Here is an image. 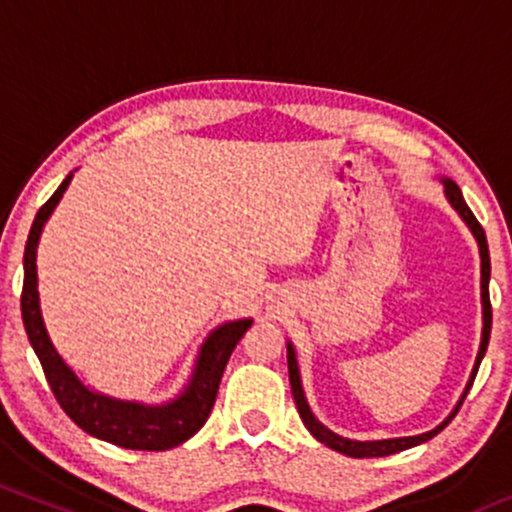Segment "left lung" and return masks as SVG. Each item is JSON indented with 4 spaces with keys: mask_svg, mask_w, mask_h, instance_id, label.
<instances>
[{
    "mask_svg": "<svg viewBox=\"0 0 512 512\" xmlns=\"http://www.w3.org/2000/svg\"><path fill=\"white\" fill-rule=\"evenodd\" d=\"M445 187V199L450 202V207L460 214V219L467 223V228L472 231L474 240H477L479 245V257H481V322H484V327H481V344H479V351H477V361H474V368L472 373H469V380L467 385H464V392L457 399L455 409L450 411L448 416H445L443 421L436 428H431V431L426 433H419V436H404V438H385V440H351V438H344L339 436V433H334L327 428L325 424H320V421L315 419V414L310 411V404L308 399H305V392H303V383H301V370H298V358H296V349H293L291 342H286V358H289V380H291V392H293V399H296V409L298 414H301L305 428H308L313 436L320 440L322 445H327V448L342 452V455H349V457H385V455H395L399 450H409L414 448V445H421L426 443V440H431L433 436H438L440 431H443L445 426L450 424L452 419H455V414L460 411L464 397H467L469 387H472L474 378H477V370H479V363L481 358L486 354V346H489V337H491V301H489V279H491V260H489V243H486V233L484 228H481V223L474 219L472 209L467 207V202H464L460 187L455 185L450 178H440Z\"/></svg>",
    "mask_w": 512,
    "mask_h": 512,
    "instance_id": "left-lung-1",
    "label": "left lung"
}]
</instances>
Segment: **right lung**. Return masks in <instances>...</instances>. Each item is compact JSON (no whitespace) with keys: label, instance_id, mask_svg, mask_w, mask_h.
Segmentation results:
<instances>
[{"label":"right lung","instance_id":"right-lung-1","mask_svg":"<svg viewBox=\"0 0 512 512\" xmlns=\"http://www.w3.org/2000/svg\"><path fill=\"white\" fill-rule=\"evenodd\" d=\"M72 178L74 173H69L55 190V195L40 207L26 240L21 315L28 342H31L35 356H38L40 366L45 370L48 385L55 392L64 414L88 436L108 440V443L129 450L178 448L180 443L190 440L199 428L207 424L211 407L216 402V392H219L223 368H226L240 337L252 325V317L228 320L207 334L204 344L199 346L190 380L182 387L180 395L168 399V402L144 404L132 402V399H117L84 385V380L74 373L72 366L55 349L48 327H45L38 293V264H35L45 223L60 204Z\"/></svg>","mask_w":512,"mask_h":512}]
</instances>
